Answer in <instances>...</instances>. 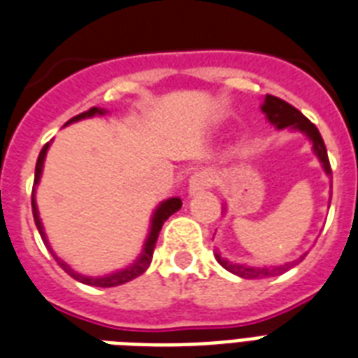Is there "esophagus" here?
<instances>
[{
    "mask_svg": "<svg viewBox=\"0 0 358 358\" xmlns=\"http://www.w3.org/2000/svg\"><path fill=\"white\" fill-rule=\"evenodd\" d=\"M212 185V174L208 173L206 169H202V171H196L193 176L189 178V195H199L204 189H208Z\"/></svg>",
    "mask_w": 358,
    "mask_h": 358,
    "instance_id": "obj_1",
    "label": "esophagus"
}]
</instances>
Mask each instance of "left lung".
I'll use <instances>...</instances> for the list:
<instances>
[{"label":"left lung","instance_id":"left-lung-1","mask_svg":"<svg viewBox=\"0 0 358 358\" xmlns=\"http://www.w3.org/2000/svg\"><path fill=\"white\" fill-rule=\"evenodd\" d=\"M262 111L266 113L267 120L275 126L277 129L289 128L297 129L301 134H305L312 143V150L317 156L320 163H322L323 171L331 176V163H329L327 148H325V143H323L322 135H320V129L306 119L305 115L301 113L299 109H295L294 106H289L288 102H284L280 98L271 96V94H266L264 98V103H262ZM215 258L221 266L227 269V271L234 273L241 278H264V277H273V275H280V273L288 271L292 264H284V266H273V267H250L243 266V264H232V262L224 260L215 252ZM305 258V256H303Z\"/></svg>","mask_w":358,"mask_h":358}]
</instances>
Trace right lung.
Returning a JSON list of instances; mask_svg holds the SVG:
<instances>
[{
  "label": "right lung",
  "instance_id": "1",
  "mask_svg": "<svg viewBox=\"0 0 358 358\" xmlns=\"http://www.w3.org/2000/svg\"><path fill=\"white\" fill-rule=\"evenodd\" d=\"M106 113H109V111H106V109L102 108H91L89 111H85V113L76 115L74 119H70L66 124L78 122V120L81 119H89V117H94V115H106ZM48 146H50V143H46V145L42 146L41 154H38V159H36L35 185L38 184V180H41ZM31 206H33V217H35V224H36V229H38V234H41L42 241L46 243V247L50 249V252H52V256L55 258V262H57L59 266L63 267L64 271L69 273L70 277L76 278V280H80V282L83 284H89V286H98V288H113V286H120V284L134 280V278H137L139 275H143V273L148 269V266H150V262H152V255H154V249H156V241H157V236H159V230H162L163 223H165V221H167L174 212H178L180 208H182V201H180L178 196H173V199L163 201L162 204L156 208L154 215H152L150 232H148V238H146L145 247H143V252L139 255V258H137L134 264H129L128 267H124V269H119V271H115V273H109V275H103V277H87V275H81V273L74 271L66 262L61 260V258L53 252L50 243H48L46 234H44V227H42L41 223V217H38V210H36V202H35V187H33V196H31Z\"/></svg>",
  "mask_w": 358,
  "mask_h": 358
}]
</instances>
